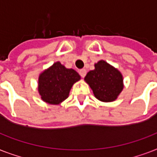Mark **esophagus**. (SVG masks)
<instances>
[{"instance_id":"1","label":"esophagus","mask_w":157,"mask_h":157,"mask_svg":"<svg viewBox=\"0 0 157 157\" xmlns=\"http://www.w3.org/2000/svg\"><path fill=\"white\" fill-rule=\"evenodd\" d=\"M80 75L81 76V77H85L86 75V69H81V70H80Z\"/></svg>"}]
</instances>
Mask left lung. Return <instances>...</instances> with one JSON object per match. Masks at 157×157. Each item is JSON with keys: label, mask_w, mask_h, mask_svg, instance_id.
<instances>
[{"label": "left lung", "mask_w": 157, "mask_h": 157, "mask_svg": "<svg viewBox=\"0 0 157 157\" xmlns=\"http://www.w3.org/2000/svg\"><path fill=\"white\" fill-rule=\"evenodd\" d=\"M123 80L121 72L104 60L96 63L94 69L85 77L95 98L104 103L113 102L118 98L124 88Z\"/></svg>", "instance_id": "8db88e82"}]
</instances>
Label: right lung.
Returning a JSON list of instances; mask_svg holds the SVG:
<instances>
[{"instance_id": "obj_1", "label": "right lung", "mask_w": 157, "mask_h": 157, "mask_svg": "<svg viewBox=\"0 0 157 157\" xmlns=\"http://www.w3.org/2000/svg\"><path fill=\"white\" fill-rule=\"evenodd\" d=\"M81 76L74 69L56 62L39 75L38 92L40 98L50 105H59L68 98L74 84Z\"/></svg>"}]
</instances>
